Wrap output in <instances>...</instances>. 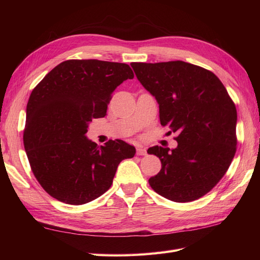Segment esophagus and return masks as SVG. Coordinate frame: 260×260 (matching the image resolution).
Instances as JSON below:
<instances>
[{
    "label": "esophagus",
    "mask_w": 260,
    "mask_h": 260,
    "mask_svg": "<svg viewBox=\"0 0 260 260\" xmlns=\"http://www.w3.org/2000/svg\"><path fill=\"white\" fill-rule=\"evenodd\" d=\"M136 154H137V155H146L147 152H146V150H145L144 147L139 146V147L136 148Z\"/></svg>",
    "instance_id": "obj_1"
}]
</instances>
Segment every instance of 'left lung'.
Instances as JSON below:
<instances>
[{"instance_id":"left-lung-1","label":"left lung","mask_w":260,"mask_h":260,"mask_svg":"<svg viewBox=\"0 0 260 260\" xmlns=\"http://www.w3.org/2000/svg\"><path fill=\"white\" fill-rule=\"evenodd\" d=\"M137 79L156 98L159 120L178 147L153 146L162 163L148 180L159 196L191 202L211 191L227 172L237 150V109L211 71L189 62H133Z\"/></svg>"}]
</instances>
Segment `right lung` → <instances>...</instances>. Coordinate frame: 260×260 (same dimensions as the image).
Returning <instances> with one entry per match:
<instances>
[{
	"mask_svg": "<svg viewBox=\"0 0 260 260\" xmlns=\"http://www.w3.org/2000/svg\"><path fill=\"white\" fill-rule=\"evenodd\" d=\"M134 74L128 64L89 59L59 63L32 90L23 144L33 174L48 194L79 206L113 183L118 164L135 155L121 140L98 146L85 136L93 118L106 115L112 93Z\"/></svg>",
	"mask_w": 260,
	"mask_h": 260,
	"instance_id": "add662e5",
	"label": "right lung"
}]
</instances>
